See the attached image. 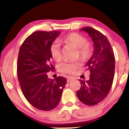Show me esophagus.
Here are the masks:
<instances>
[{"instance_id": "1", "label": "esophagus", "mask_w": 129, "mask_h": 129, "mask_svg": "<svg viewBox=\"0 0 129 129\" xmlns=\"http://www.w3.org/2000/svg\"><path fill=\"white\" fill-rule=\"evenodd\" d=\"M73 79V78H72V77H68V78H67V82H70V81H72Z\"/></svg>"}]
</instances>
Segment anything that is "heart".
<instances>
[{"label": "heart", "instance_id": "heart-1", "mask_svg": "<svg viewBox=\"0 0 129 129\" xmlns=\"http://www.w3.org/2000/svg\"><path fill=\"white\" fill-rule=\"evenodd\" d=\"M63 42L70 44L78 48L77 56L84 61L89 60L93 55V48L90 43L87 42L85 37L76 33H72L67 35L62 39ZM50 53L51 57L56 60H59L61 58V50L60 44L54 42L50 46ZM81 67L79 61L74 62H63L59 66V70L63 73L74 74Z\"/></svg>", "mask_w": 129, "mask_h": 129}]
</instances>
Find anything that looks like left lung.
<instances>
[{"label":"left lung","instance_id":"1","mask_svg":"<svg viewBox=\"0 0 129 129\" xmlns=\"http://www.w3.org/2000/svg\"><path fill=\"white\" fill-rule=\"evenodd\" d=\"M86 31L92 39L94 51L87 66L90 72L88 81L79 79L81 85L76 94L80 101L94 106L104 100L110 91L115 75V58L110 42L105 35L89 26Z\"/></svg>","mask_w":129,"mask_h":129}]
</instances>
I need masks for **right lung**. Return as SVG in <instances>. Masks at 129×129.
Segmentation results:
<instances>
[{
	"label": "right lung",
	"mask_w": 129,
	"mask_h": 129,
	"mask_svg": "<svg viewBox=\"0 0 129 129\" xmlns=\"http://www.w3.org/2000/svg\"><path fill=\"white\" fill-rule=\"evenodd\" d=\"M59 31L33 33L20 46L17 62L19 85L26 100L34 107L44 111L55 109L67 84L64 77L50 79L47 73L53 68L50 46Z\"/></svg>",
	"instance_id": "1"
}]
</instances>
